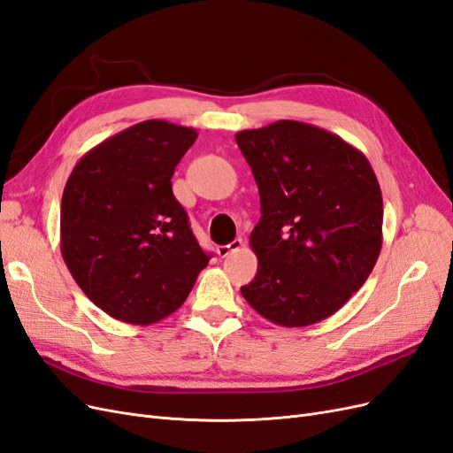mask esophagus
I'll return each instance as SVG.
<instances>
[{"label": "esophagus", "mask_w": 453, "mask_h": 453, "mask_svg": "<svg viewBox=\"0 0 453 453\" xmlns=\"http://www.w3.org/2000/svg\"><path fill=\"white\" fill-rule=\"evenodd\" d=\"M242 248H243V240L236 238L234 242H230V243H226V245H219V248H217V255L221 257V258H225V257H228L230 253H234V251H238V250H242Z\"/></svg>", "instance_id": "1"}]
</instances>
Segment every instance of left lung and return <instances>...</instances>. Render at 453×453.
I'll return each instance as SVG.
<instances>
[{"label": "left lung", "mask_w": 453, "mask_h": 453, "mask_svg": "<svg viewBox=\"0 0 453 453\" xmlns=\"http://www.w3.org/2000/svg\"><path fill=\"white\" fill-rule=\"evenodd\" d=\"M260 195L250 243V306L293 328L331 318L359 291L381 250L383 200L368 158L336 134L276 120L236 134Z\"/></svg>", "instance_id": "obj_1"}]
</instances>
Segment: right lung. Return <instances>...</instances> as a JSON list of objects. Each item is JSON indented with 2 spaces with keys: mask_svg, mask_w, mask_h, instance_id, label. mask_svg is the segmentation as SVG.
<instances>
[{
  "mask_svg": "<svg viewBox=\"0 0 453 453\" xmlns=\"http://www.w3.org/2000/svg\"><path fill=\"white\" fill-rule=\"evenodd\" d=\"M196 138L195 128L143 120L90 149L67 177L64 263L117 321L143 326L168 318L210 263L172 193L175 166Z\"/></svg>",
  "mask_w": 453,
  "mask_h": 453,
  "instance_id": "right-lung-1",
  "label": "right lung"
}]
</instances>
